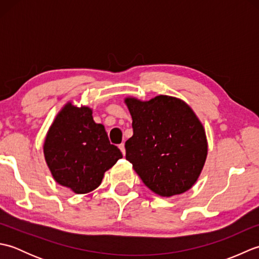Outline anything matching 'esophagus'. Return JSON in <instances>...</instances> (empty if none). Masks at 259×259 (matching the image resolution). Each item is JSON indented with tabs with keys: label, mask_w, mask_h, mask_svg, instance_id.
Masks as SVG:
<instances>
[{
	"label": "esophagus",
	"mask_w": 259,
	"mask_h": 259,
	"mask_svg": "<svg viewBox=\"0 0 259 259\" xmlns=\"http://www.w3.org/2000/svg\"><path fill=\"white\" fill-rule=\"evenodd\" d=\"M119 149L121 150V152H122V155L124 156V155H125V148H124V144H120V145H119Z\"/></svg>",
	"instance_id": "obj_1"
}]
</instances>
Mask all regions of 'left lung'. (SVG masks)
<instances>
[{"label": "left lung", "instance_id": "1", "mask_svg": "<svg viewBox=\"0 0 259 259\" xmlns=\"http://www.w3.org/2000/svg\"><path fill=\"white\" fill-rule=\"evenodd\" d=\"M134 135L125 141V158L144 184L161 197L184 194L205 166L208 141L201 121L179 98L150 100L125 97Z\"/></svg>", "mask_w": 259, "mask_h": 259}]
</instances>
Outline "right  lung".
I'll return each instance as SVG.
<instances>
[{"label": "right lung", "instance_id": "obj_1", "mask_svg": "<svg viewBox=\"0 0 259 259\" xmlns=\"http://www.w3.org/2000/svg\"><path fill=\"white\" fill-rule=\"evenodd\" d=\"M93 110L68 101L49 128L43 155L53 179L74 194L97 189L104 172L112 168L122 153L110 144L101 123H96Z\"/></svg>", "mask_w": 259, "mask_h": 259}]
</instances>
